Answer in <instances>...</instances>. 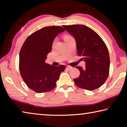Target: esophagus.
<instances>
[{
	"mask_svg": "<svg viewBox=\"0 0 127 127\" xmlns=\"http://www.w3.org/2000/svg\"><path fill=\"white\" fill-rule=\"evenodd\" d=\"M66 69H67L68 70H71V69H72V66H69V65H68V66H66Z\"/></svg>",
	"mask_w": 127,
	"mask_h": 127,
	"instance_id": "esophagus-1",
	"label": "esophagus"
}]
</instances>
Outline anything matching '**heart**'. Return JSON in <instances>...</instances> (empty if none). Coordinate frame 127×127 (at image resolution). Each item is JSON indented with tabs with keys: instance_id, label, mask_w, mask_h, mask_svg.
<instances>
[{
	"instance_id": "b5f03b06",
	"label": "heart",
	"mask_w": 127,
	"mask_h": 127,
	"mask_svg": "<svg viewBox=\"0 0 127 127\" xmlns=\"http://www.w3.org/2000/svg\"><path fill=\"white\" fill-rule=\"evenodd\" d=\"M70 37H71V36H69V35H66V36H64V39H65V38H66Z\"/></svg>"
}]
</instances>
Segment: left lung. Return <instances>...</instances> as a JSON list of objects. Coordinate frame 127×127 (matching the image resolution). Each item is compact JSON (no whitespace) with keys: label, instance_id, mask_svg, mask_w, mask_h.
Wrapping results in <instances>:
<instances>
[{"label":"left lung","instance_id":"8db88e82","mask_svg":"<svg viewBox=\"0 0 127 127\" xmlns=\"http://www.w3.org/2000/svg\"><path fill=\"white\" fill-rule=\"evenodd\" d=\"M73 36L78 54L85 62V68L77 66L80 76L74 78L77 86L89 91L98 89L109 76L110 58L107 47L99 35L85 25L63 26Z\"/></svg>","mask_w":127,"mask_h":127}]
</instances>
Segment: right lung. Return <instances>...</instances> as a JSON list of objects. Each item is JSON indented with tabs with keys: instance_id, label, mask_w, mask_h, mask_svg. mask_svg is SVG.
I'll use <instances>...</instances> for the list:
<instances>
[{
	"instance_id": "obj_1",
	"label": "right lung",
	"mask_w": 127,
	"mask_h": 127,
	"mask_svg": "<svg viewBox=\"0 0 127 127\" xmlns=\"http://www.w3.org/2000/svg\"><path fill=\"white\" fill-rule=\"evenodd\" d=\"M65 31L61 26L44 27L27 38L20 53L19 68L23 81L30 89L37 93L53 90L65 66L46 63L54 38Z\"/></svg>"
}]
</instances>
